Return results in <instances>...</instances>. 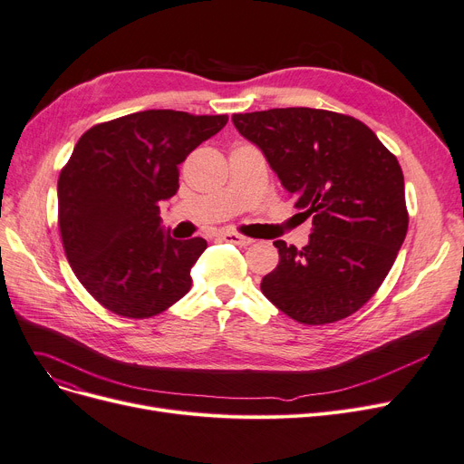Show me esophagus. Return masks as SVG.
<instances>
[{"instance_id": "1", "label": "esophagus", "mask_w": 464, "mask_h": 464, "mask_svg": "<svg viewBox=\"0 0 464 464\" xmlns=\"http://www.w3.org/2000/svg\"><path fill=\"white\" fill-rule=\"evenodd\" d=\"M221 238L227 240V243L238 245V246H250V245L254 243V238H250V237H243V235H238V233H231V231L221 233Z\"/></svg>"}]
</instances>
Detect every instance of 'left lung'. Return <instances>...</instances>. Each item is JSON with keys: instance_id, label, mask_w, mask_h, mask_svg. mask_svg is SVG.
Instances as JSON below:
<instances>
[{"instance_id": "8db88e82", "label": "left lung", "mask_w": 464, "mask_h": 464, "mask_svg": "<svg viewBox=\"0 0 464 464\" xmlns=\"http://www.w3.org/2000/svg\"><path fill=\"white\" fill-rule=\"evenodd\" d=\"M233 123L313 218L307 246L275 240L280 261L261 292L301 324L351 316L385 280L408 233L398 159L362 121L328 110L235 113Z\"/></svg>"}]
</instances>
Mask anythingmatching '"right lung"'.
<instances>
[{
    "label": "right lung",
    "mask_w": 464,
    "mask_h": 464,
    "mask_svg": "<svg viewBox=\"0 0 464 464\" xmlns=\"http://www.w3.org/2000/svg\"><path fill=\"white\" fill-rule=\"evenodd\" d=\"M227 115L146 110L89 129L58 178V227L70 266L108 311L150 318L191 288L207 240L160 229V200L178 191V165Z\"/></svg>",
    "instance_id": "1"
}]
</instances>
